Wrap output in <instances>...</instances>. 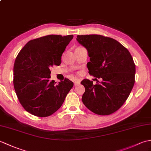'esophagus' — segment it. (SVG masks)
Here are the masks:
<instances>
[{
  "instance_id": "34e87169",
  "label": "esophagus",
  "mask_w": 151,
  "mask_h": 151,
  "mask_svg": "<svg viewBox=\"0 0 151 151\" xmlns=\"http://www.w3.org/2000/svg\"><path fill=\"white\" fill-rule=\"evenodd\" d=\"M80 84H81V81H80L79 80H76V81L74 82V86H78Z\"/></svg>"
}]
</instances>
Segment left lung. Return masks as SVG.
Returning <instances> with one entry per match:
<instances>
[{
  "label": "left lung",
  "instance_id": "1",
  "mask_svg": "<svg viewBox=\"0 0 151 151\" xmlns=\"http://www.w3.org/2000/svg\"><path fill=\"white\" fill-rule=\"evenodd\" d=\"M76 40L88 51L89 73L101 78L93 85L84 79L82 101L93 113L110 115L126 101L135 82L136 66L129 51L115 40L101 35L77 36Z\"/></svg>",
  "mask_w": 151,
  "mask_h": 151
}]
</instances>
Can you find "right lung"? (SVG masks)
Returning a JSON list of instances; mask_svg holds the SVG:
<instances>
[{
	"label": "right lung",
	"instance_id": "1",
	"mask_svg": "<svg viewBox=\"0 0 151 151\" xmlns=\"http://www.w3.org/2000/svg\"><path fill=\"white\" fill-rule=\"evenodd\" d=\"M73 35H49L28 41L16 58L14 86L25 110L47 117L62 106L73 82L65 78L58 84L50 81V67L60 65L61 57Z\"/></svg>",
	"mask_w": 151,
	"mask_h": 151
}]
</instances>
